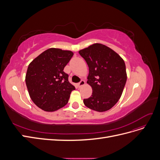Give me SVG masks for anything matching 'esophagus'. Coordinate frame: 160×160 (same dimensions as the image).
I'll use <instances>...</instances> for the list:
<instances>
[{
  "label": "esophagus",
  "instance_id": "1",
  "mask_svg": "<svg viewBox=\"0 0 160 160\" xmlns=\"http://www.w3.org/2000/svg\"><path fill=\"white\" fill-rule=\"evenodd\" d=\"M85 85V81H83V80H82L78 83V87L80 88H81V87H83Z\"/></svg>",
  "mask_w": 160,
  "mask_h": 160
}]
</instances>
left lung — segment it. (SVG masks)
<instances>
[{
    "label": "left lung",
    "mask_w": 160,
    "mask_h": 160,
    "mask_svg": "<svg viewBox=\"0 0 160 160\" xmlns=\"http://www.w3.org/2000/svg\"><path fill=\"white\" fill-rule=\"evenodd\" d=\"M89 67L88 83L92 88V95L85 99L86 107L103 112L118 103L127 81L123 59L111 48L100 43L79 51Z\"/></svg>",
    "instance_id": "8db88e82"
}]
</instances>
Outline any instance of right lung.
Instances as JSON below:
<instances>
[{
	"mask_svg": "<svg viewBox=\"0 0 160 160\" xmlns=\"http://www.w3.org/2000/svg\"><path fill=\"white\" fill-rule=\"evenodd\" d=\"M72 55L71 51L50 48L28 65L25 82L30 98L38 108L52 112L68 103L75 88L63 69Z\"/></svg>",
	"mask_w": 160,
	"mask_h": 160,
	"instance_id": "add662e5",
	"label": "right lung"
}]
</instances>
